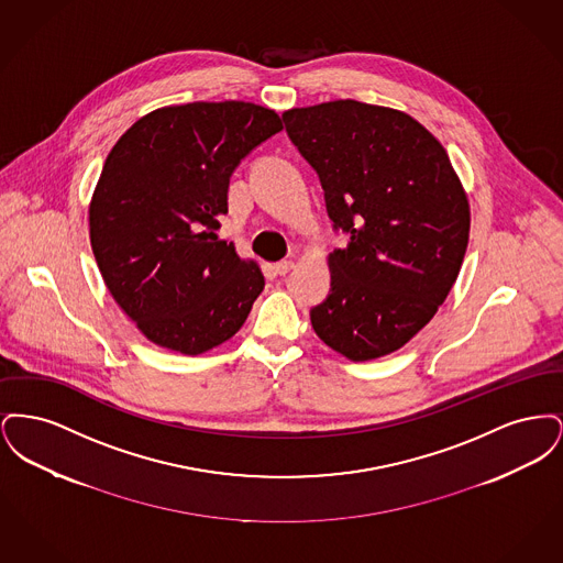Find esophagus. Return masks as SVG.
Listing matches in <instances>:
<instances>
[{
    "label": "esophagus",
    "mask_w": 563,
    "mask_h": 563,
    "mask_svg": "<svg viewBox=\"0 0 563 563\" xmlns=\"http://www.w3.org/2000/svg\"><path fill=\"white\" fill-rule=\"evenodd\" d=\"M294 262L291 260H283V262H278L274 268H276V272L280 274V276H285V274H289L291 269H294Z\"/></svg>",
    "instance_id": "1"
}]
</instances>
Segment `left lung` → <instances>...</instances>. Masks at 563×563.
Here are the masks:
<instances>
[{
  "mask_svg": "<svg viewBox=\"0 0 563 563\" xmlns=\"http://www.w3.org/2000/svg\"><path fill=\"white\" fill-rule=\"evenodd\" d=\"M317 170L327 213L350 236L329 255L331 294L310 310L317 335L350 361L405 346L454 287L471 211L448 152L411 115L361 101L283 113Z\"/></svg>",
  "mask_w": 563,
  "mask_h": 563,
  "instance_id": "left-lung-1",
  "label": "left lung"
}]
</instances>
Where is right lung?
Returning <instances> with one entry per match:
<instances>
[{
  "instance_id": "add662e5",
  "label": "right lung",
  "mask_w": 563,
  "mask_h": 563,
  "mask_svg": "<svg viewBox=\"0 0 563 563\" xmlns=\"http://www.w3.org/2000/svg\"><path fill=\"white\" fill-rule=\"evenodd\" d=\"M283 131L244 101L156 109L118 139L92 194L90 244L118 306L162 349L202 354L241 329L264 274L217 239L230 177Z\"/></svg>"
}]
</instances>
